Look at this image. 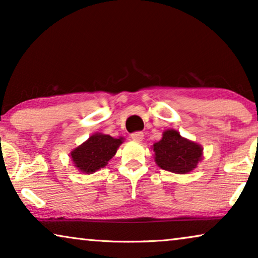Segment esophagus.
Wrapping results in <instances>:
<instances>
[{
	"label": "esophagus",
	"instance_id": "obj_1",
	"mask_svg": "<svg viewBox=\"0 0 258 258\" xmlns=\"http://www.w3.org/2000/svg\"><path fill=\"white\" fill-rule=\"evenodd\" d=\"M132 139L136 142H142L144 139V134L142 132H136L132 134Z\"/></svg>",
	"mask_w": 258,
	"mask_h": 258
}]
</instances>
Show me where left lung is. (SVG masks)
Returning <instances> with one entry per match:
<instances>
[{"mask_svg": "<svg viewBox=\"0 0 258 258\" xmlns=\"http://www.w3.org/2000/svg\"><path fill=\"white\" fill-rule=\"evenodd\" d=\"M153 149L158 167L175 174H186L194 170L203 156V148L200 144L184 139L174 129L165 130Z\"/></svg>", "mask_w": 258, "mask_h": 258, "instance_id": "left-lung-1", "label": "left lung"}]
</instances>
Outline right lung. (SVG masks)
Wrapping results in <instances>:
<instances>
[{
  "instance_id": "add662e5",
  "label": "right lung",
  "mask_w": 258,
  "mask_h": 258,
  "mask_svg": "<svg viewBox=\"0 0 258 258\" xmlns=\"http://www.w3.org/2000/svg\"><path fill=\"white\" fill-rule=\"evenodd\" d=\"M123 140V137L114 139L110 135L96 133L91 135L86 142L75 148L70 153V157L81 172L93 174L108 164Z\"/></svg>"
}]
</instances>
